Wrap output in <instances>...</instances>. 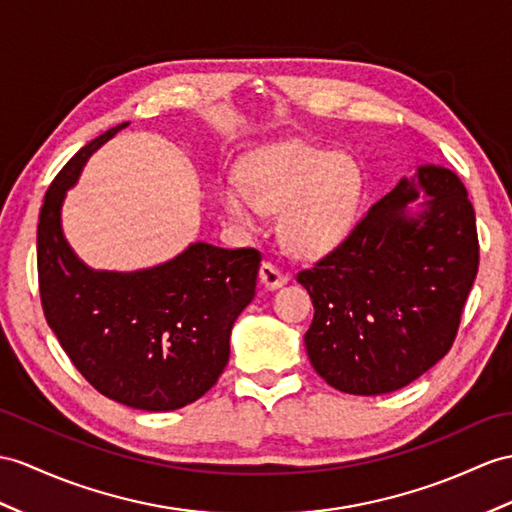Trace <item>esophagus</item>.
Instances as JSON below:
<instances>
[{"label":"esophagus","instance_id":"esophagus-1","mask_svg":"<svg viewBox=\"0 0 512 512\" xmlns=\"http://www.w3.org/2000/svg\"><path fill=\"white\" fill-rule=\"evenodd\" d=\"M260 282H263L267 291H276L282 284H286V276L276 265L263 263V267H260Z\"/></svg>","mask_w":512,"mask_h":512}]
</instances>
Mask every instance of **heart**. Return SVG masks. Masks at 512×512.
Segmentation results:
<instances>
[{
    "label": "heart",
    "instance_id": "1",
    "mask_svg": "<svg viewBox=\"0 0 512 512\" xmlns=\"http://www.w3.org/2000/svg\"><path fill=\"white\" fill-rule=\"evenodd\" d=\"M219 195L228 217L245 230H260L263 213H280L284 247L299 258H319L352 234L363 176L350 156L286 143L245 160L239 184H226Z\"/></svg>",
    "mask_w": 512,
    "mask_h": 512
}]
</instances>
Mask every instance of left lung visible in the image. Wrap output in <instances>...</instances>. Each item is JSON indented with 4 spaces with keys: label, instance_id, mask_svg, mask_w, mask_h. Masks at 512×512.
Wrapping results in <instances>:
<instances>
[{
    "label": "left lung",
    "instance_id": "1",
    "mask_svg": "<svg viewBox=\"0 0 512 512\" xmlns=\"http://www.w3.org/2000/svg\"><path fill=\"white\" fill-rule=\"evenodd\" d=\"M478 256L465 184L441 165H419L343 245L297 273L315 306L304 336L310 365L352 395L417 380L450 352Z\"/></svg>",
    "mask_w": 512,
    "mask_h": 512
}]
</instances>
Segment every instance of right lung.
<instances>
[{
  "mask_svg": "<svg viewBox=\"0 0 512 512\" xmlns=\"http://www.w3.org/2000/svg\"><path fill=\"white\" fill-rule=\"evenodd\" d=\"M119 123L84 145L49 186L36 232L43 313L71 363L95 389L149 413L178 410L219 380L236 317L256 295L260 254L191 243L167 263L102 271L62 232V204Z\"/></svg>",
  "mask_w": 512,
  "mask_h": 512,
  "instance_id": "obj_1",
  "label": "right lung"
}]
</instances>
